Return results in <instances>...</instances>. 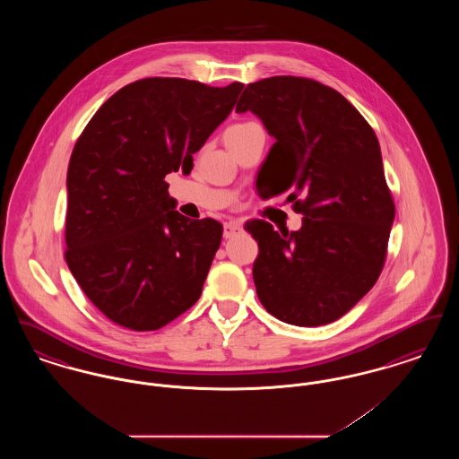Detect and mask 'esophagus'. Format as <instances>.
I'll return each mask as SVG.
<instances>
[{
  "mask_svg": "<svg viewBox=\"0 0 459 459\" xmlns=\"http://www.w3.org/2000/svg\"><path fill=\"white\" fill-rule=\"evenodd\" d=\"M240 232H242V227H240V223H238V221H227V223L223 225V236H225V239H230V238L238 236Z\"/></svg>",
  "mask_w": 459,
  "mask_h": 459,
  "instance_id": "esophagus-1",
  "label": "esophagus"
}]
</instances>
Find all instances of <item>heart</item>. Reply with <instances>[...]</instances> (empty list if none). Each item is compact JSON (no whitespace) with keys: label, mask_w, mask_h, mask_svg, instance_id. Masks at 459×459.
<instances>
[{"label":"heart","mask_w":459,"mask_h":459,"mask_svg":"<svg viewBox=\"0 0 459 459\" xmlns=\"http://www.w3.org/2000/svg\"><path fill=\"white\" fill-rule=\"evenodd\" d=\"M249 126H253V122H242V124H234V126H230V127L225 131V139H230V137L239 135L240 132L246 131Z\"/></svg>","instance_id":"b5f03b06"}]
</instances>
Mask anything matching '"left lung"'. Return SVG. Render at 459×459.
Here are the masks:
<instances>
[{
	"label": "left lung",
	"instance_id": "left-lung-1",
	"mask_svg": "<svg viewBox=\"0 0 459 459\" xmlns=\"http://www.w3.org/2000/svg\"><path fill=\"white\" fill-rule=\"evenodd\" d=\"M262 118L270 150L272 195H289L303 225L273 230L256 220L253 264L264 309L285 324L318 327L346 315L377 282L395 206L375 132L335 89L275 75L247 84L236 107Z\"/></svg>",
	"mask_w": 459,
	"mask_h": 459
}]
</instances>
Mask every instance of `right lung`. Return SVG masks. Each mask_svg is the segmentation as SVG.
<instances>
[{"mask_svg":"<svg viewBox=\"0 0 459 459\" xmlns=\"http://www.w3.org/2000/svg\"><path fill=\"white\" fill-rule=\"evenodd\" d=\"M242 88L141 79L118 89L79 135L66 174L65 262L109 322L158 330L199 299L223 227L175 212L165 175L193 169Z\"/></svg>","mask_w":459,"mask_h":459,"instance_id":"add662e5","label":"right lung"}]
</instances>
